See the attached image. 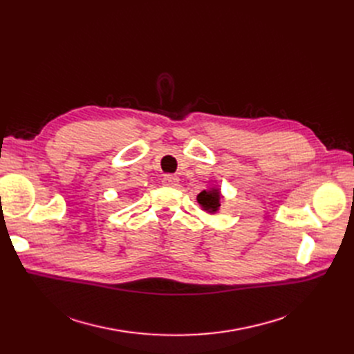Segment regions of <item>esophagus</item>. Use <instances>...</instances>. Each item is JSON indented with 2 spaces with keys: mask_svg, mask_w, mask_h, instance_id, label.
<instances>
[{
  "mask_svg": "<svg viewBox=\"0 0 354 354\" xmlns=\"http://www.w3.org/2000/svg\"><path fill=\"white\" fill-rule=\"evenodd\" d=\"M162 182H163V185H166V187L175 188V187H178V185H179V178L176 175H165Z\"/></svg>",
  "mask_w": 354,
  "mask_h": 354,
  "instance_id": "obj_1",
  "label": "esophagus"
}]
</instances>
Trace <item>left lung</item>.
<instances>
[{
    "label": "left lung",
    "mask_w": 354,
    "mask_h": 354,
    "mask_svg": "<svg viewBox=\"0 0 354 354\" xmlns=\"http://www.w3.org/2000/svg\"><path fill=\"white\" fill-rule=\"evenodd\" d=\"M196 199L203 211H207L209 214H215L221 207V191L216 188L202 191L196 196Z\"/></svg>",
    "instance_id": "left-lung-1"
}]
</instances>
